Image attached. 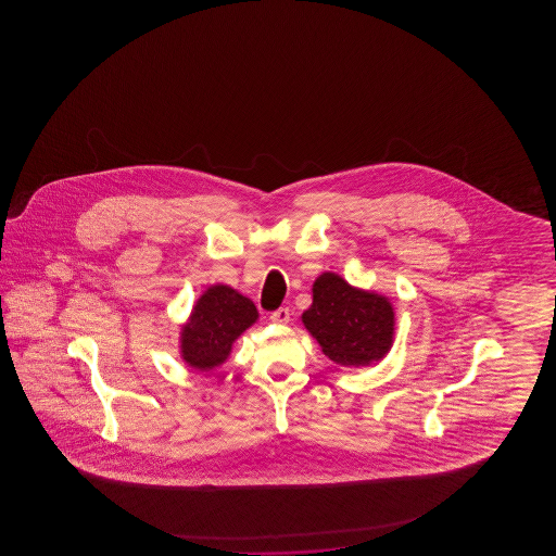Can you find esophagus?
Wrapping results in <instances>:
<instances>
[{
  "mask_svg": "<svg viewBox=\"0 0 556 556\" xmlns=\"http://www.w3.org/2000/svg\"><path fill=\"white\" fill-rule=\"evenodd\" d=\"M274 324H288L290 321V309L288 307H278L276 312L270 314Z\"/></svg>",
  "mask_w": 556,
  "mask_h": 556,
  "instance_id": "34e87169",
  "label": "esophagus"
}]
</instances>
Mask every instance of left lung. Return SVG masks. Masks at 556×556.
Wrapping results in <instances>:
<instances>
[{
	"mask_svg": "<svg viewBox=\"0 0 556 556\" xmlns=\"http://www.w3.org/2000/svg\"><path fill=\"white\" fill-rule=\"evenodd\" d=\"M312 294L302 321L331 362L369 366L390 352L395 314L386 295L354 288L333 273L319 274Z\"/></svg>",
	"mask_w": 556,
	"mask_h": 556,
	"instance_id": "8db88e82",
	"label": "left lung"
}]
</instances>
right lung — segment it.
Wrapping results in <instances>:
<instances>
[{"label":"right lung","instance_id":"1","mask_svg":"<svg viewBox=\"0 0 556 556\" xmlns=\"http://www.w3.org/2000/svg\"><path fill=\"white\" fill-rule=\"evenodd\" d=\"M258 319V309L235 288L216 283L197 300L180 330V357L199 371L225 364L232 343Z\"/></svg>","mask_w":556,"mask_h":556}]
</instances>
